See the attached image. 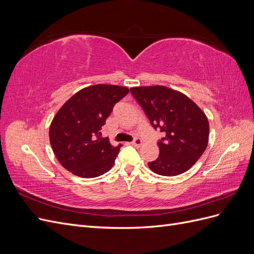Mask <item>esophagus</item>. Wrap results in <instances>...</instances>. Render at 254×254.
Listing matches in <instances>:
<instances>
[{"label":"esophagus","instance_id":"1","mask_svg":"<svg viewBox=\"0 0 254 254\" xmlns=\"http://www.w3.org/2000/svg\"><path fill=\"white\" fill-rule=\"evenodd\" d=\"M131 145L135 146V147H140V146L142 145V140L139 139V137H134L133 141L131 142Z\"/></svg>","mask_w":254,"mask_h":254}]
</instances>
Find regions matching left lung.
Segmentation results:
<instances>
[{"mask_svg": "<svg viewBox=\"0 0 254 254\" xmlns=\"http://www.w3.org/2000/svg\"><path fill=\"white\" fill-rule=\"evenodd\" d=\"M130 93L153 129L163 134L158 141L159 157L148 162L150 170L161 176H177L190 170L209 141L205 114L188 96L163 86L131 88Z\"/></svg>", "mask_w": 254, "mask_h": 254, "instance_id": "left-lung-1", "label": "left lung"}]
</instances>
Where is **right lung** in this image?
I'll return each instance as SVG.
<instances>
[{
    "instance_id": "right-lung-1",
    "label": "right lung",
    "mask_w": 254,
    "mask_h": 254,
    "mask_svg": "<svg viewBox=\"0 0 254 254\" xmlns=\"http://www.w3.org/2000/svg\"><path fill=\"white\" fill-rule=\"evenodd\" d=\"M125 87L95 84L80 90L61 107L50 127V142L59 163L82 178L110 171L122 144L112 146L101 130L113 107L128 94Z\"/></svg>"
}]
</instances>
